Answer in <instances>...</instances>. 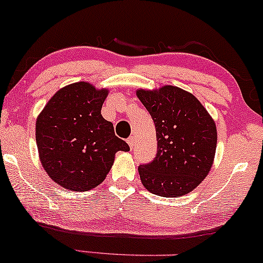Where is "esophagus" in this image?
Masks as SVG:
<instances>
[{
	"instance_id": "34e87169",
	"label": "esophagus",
	"mask_w": 263,
	"mask_h": 263,
	"mask_svg": "<svg viewBox=\"0 0 263 263\" xmlns=\"http://www.w3.org/2000/svg\"><path fill=\"white\" fill-rule=\"evenodd\" d=\"M127 143H128V146L131 147V148H134V146H135V137H134V136H129V137L127 138Z\"/></svg>"
}]
</instances>
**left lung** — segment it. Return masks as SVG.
<instances>
[{
    "mask_svg": "<svg viewBox=\"0 0 263 263\" xmlns=\"http://www.w3.org/2000/svg\"><path fill=\"white\" fill-rule=\"evenodd\" d=\"M155 121L157 155L138 167L148 192L164 198L188 194L208 176L215 156L216 126L200 101L180 87L136 91Z\"/></svg>",
    "mask_w": 263,
    "mask_h": 263,
    "instance_id": "8db88e82",
    "label": "left lung"
}]
</instances>
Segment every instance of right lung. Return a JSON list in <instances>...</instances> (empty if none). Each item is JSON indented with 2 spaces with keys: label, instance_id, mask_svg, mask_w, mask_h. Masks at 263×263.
<instances>
[{
  "label": "right lung",
  "instance_id": "right-lung-1",
  "mask_svg": "<svg viewBox=\"0 0 263 263\" xmlns=\"http://www.w3.org/2000/svg\"><path fill=\"white\" fill-rule=\"evenodd\" d=\"M108 90L85 81L62 87L35 122L39 158L47 174L63 188L87 192L104 182L115 153L129 151L102 117Z\"/></svg>",
  "mask_w": 263,
  "mask_h": 263
}]
</instances>
